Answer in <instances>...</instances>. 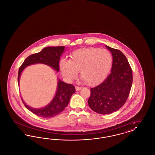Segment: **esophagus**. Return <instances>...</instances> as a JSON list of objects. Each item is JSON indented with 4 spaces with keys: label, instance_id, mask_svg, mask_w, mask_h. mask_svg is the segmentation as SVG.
<instances>
[{
    "label": "esophagus",
    "instance_id": "1",
    "mask_svg": "<svg viewBox=\"0 0 155 155\" xmlns=\"http://www.w3.org/2000/svg\"><path fill=\"white\" fill-rule=\"evenodd\" d=\"M81 89H82V87H78V86H75V90H76L77 91L81 90Z\"/></svg>",
    "mask_w": 155,
    "mask_h": 155
}]
</instances>
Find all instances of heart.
<instances>
[{
    "instance_id": "heart-1",
    "label": "heart",
    "mask_w": 155,
    "mask_h": 155,
    "mask_svg": "<svg viewBox=\"0 0 155 155\" xmlns=\"http://www.w3.org/2000/svg\"><path fill=\"white\" fill-rule=\"evenodd\" d=\"M110 53L104 49L85 48L72 52L69 60L63 59L60 68L69 80L75 79L80 71L81 79L89 85L102 81L112 64Z\"/></svg>"
}]
</instances>
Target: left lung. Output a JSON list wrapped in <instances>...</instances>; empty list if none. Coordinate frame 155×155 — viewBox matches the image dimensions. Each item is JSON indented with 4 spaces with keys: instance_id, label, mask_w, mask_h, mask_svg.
Listing matches in <instances>:
<instances>
[{
    "instance_id": "left-lung-1",
    "label": "left lung",
    "mask_w": 155,
    "mask_h": 155,
    "mask_svg": "<svg viewBox=\"0 0 155 155\" xmlns=\"http://www.w3.org/2000/svg\"><path fill=\"white\" fill-rule=\"evenodd\" d=\"M106 46L113 59L110 74L101 84L91 89L88 101L90 108L101 114L120 109L127 101L133 84L132 69L125 55L118 49Z\"/></svg>"
}]
</instances>
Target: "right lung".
<instances>
[{
    "label": "right lung",
    "instance_id": "right-lung-1",
    "mask_svg": "<svg viewBox=\"0 0 155 155\" xmlns=\"http://www.w3.org/2000/svg\"><path fill=\"white\" fill-rule=\"evenodd\" d=\"M64 51V46L47 47L45 48L37 53H34L27 58L23 62L18 70V84H19L20 77L22 70L31 64L36 63H43L48 65L59 71V64L60 58ZM75 92L74 85L67 84L63 81L59 80L58 84V89L56 94L52 102L46 107L42 109H33L27 105L23 101L24 106L30 111L38 116L44 118H50L58 115L64 110L70 102V98Z\"/></svg>",
    "mask_w": 155,
    "mask_h": 155
}]
</instances>
